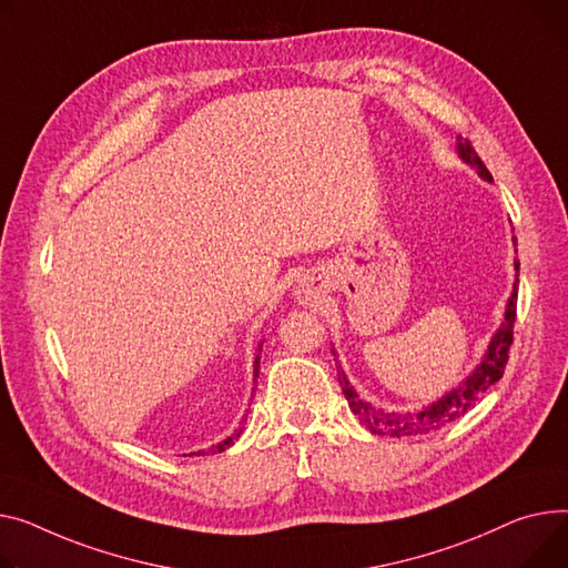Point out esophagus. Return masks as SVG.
<instances>
[{"label": "esophagus", "mask_w": 568, "mask_h": 568, "mask_svg": "<svg viewBox=\"0 0 568 568\" xmlns=\"http://www.w3.org/2000/svg\"><path fill=\"white\" fill-rule=\"evenodd\" d=\"M296 298L301 301V304L313 306V304H317V298H320V287L313 281L301 283L298 290H296Z\"/></svg>", "instance_id": "34e87169"}]
</instances>
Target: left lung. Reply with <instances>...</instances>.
I'll list each match as a JSON object with an SVG mask.
<instances>
[{
  "label": "left lung",
  "mask_w": 568,
  "mask_h": 568,
  "mask_svg": "<svg viewBox=\"0 0 568 568\" xmlns=\"http://www.w3.org/2000/svg\"><path fill=\"white\" fill-rule=\"evenodd\" d=\"M459 155L470 166H475L477 173L484 180H490L488 169L484 166V162L479 160V155L475 153V148L470 145L468 139L464 143H459ZM516 270H518V262H516ZM516 298H518V276H516L514 292H511V298H509V304H507L505 322L498 328V333L494 335V339H490V345H488V352H486L484 361L477 365V369L468 376V379L457 390H452L449 395H445L443 399H438L436 404H432V406H427V408H423L418 413H384L379 408H372L349 386L345 372L337 369L339 386H343V393H345L354 415H358V420L372 434H376V436H393V438L425 436V434H432V432H438V429L447 427L449 423L459 420L462 415H466L475 406V402L481 397L484 390H488L496 382L503 379L507 361H509V349H511V343H514Z\"/></svg>",
  "instance_id": "8db88e82"
}]
</instances>
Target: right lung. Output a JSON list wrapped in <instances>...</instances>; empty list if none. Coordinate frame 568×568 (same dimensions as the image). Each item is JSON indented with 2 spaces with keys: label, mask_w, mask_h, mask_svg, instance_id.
Instances as JSON below:
<instances>
[{
  "label": "right lung",
  "mask_w": 568,
  "mask_h": 568,
  "mask_svg": "<svg viewBox=\"0 0 568 568\" xmlns=\"http://www.w3.org/2000/svg\"><path fill=\"white\" fill-rule=\"evenodd\" d=\"M257 367H260V356H255V376H257ZM242 432H244V427H237L233 436H229V438H225V440H221L219 445H214V447L210 449V452H212V455H214V452H223L225 447H231V445H233V440H237ZM199 455H205V452H199Z\"/></svg>",
  "instance_id": "1"
}]
</instances>
